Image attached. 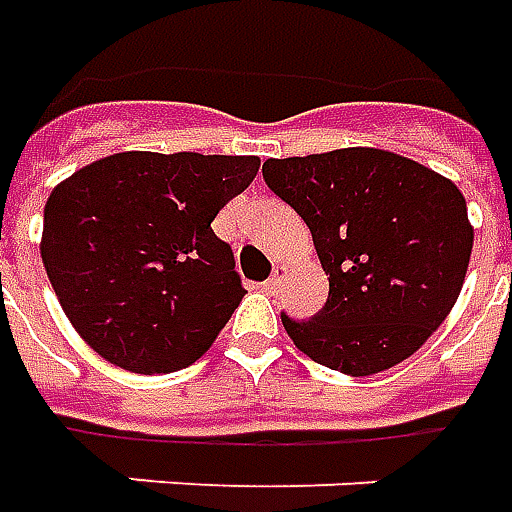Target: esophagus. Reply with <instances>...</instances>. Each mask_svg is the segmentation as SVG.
Wrapping results in <instances>:
<instances>
[{
	"mask_svg": "<svg viewBox=\"0 0 512 512\" xmlns=\"http://www.w3.org/2000/svg\"><path fill=\"white\" fill-rule=\"evenodd\" d=\"M281 284H284V267H275V273L264 281V292H270V295H275L278 289H281Z\"/></svg>",
	"mask_w": 512,
	"mask_h": 512,
	"instance_id": "obj_1",
	"label": "esophagus"
}]
</instances>
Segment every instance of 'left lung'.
Listing matches in <instances>:
<instances>
[{"label":"left lung","mask_w":512,"mask_h":512,"mask_svg":"<svg viewBox=\"0 0 512 512\" xmlns=\"http://www.w3.org/2000/svg\"><path fill=\"white\" fill-rule=\"evenodd\" d=\"M267 187L303 217L328 275L311 320L281 314L317 364L364 378L405 361L455 306L474 228L436 170L380 148L267 159Z\"/></svg>","instance_id":"1"}]
</instances>
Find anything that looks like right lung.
<instances>
[{"instance_id":"add662e5","label":"right lung","mask_w":512,"mask_h":512,"mask_svg":"<svg viewBox=\"0 0 512 512\" xmlns=\"http://www.w3.org/2000/svg\"><path fill=\"white\" fill-rule=\"evenodd\" d=\"M259 157L112 154L60 181L41 259L76 333L110 364L162 375L212 347L245 297L217 212Z\"/></svg>"}]
</instances>
